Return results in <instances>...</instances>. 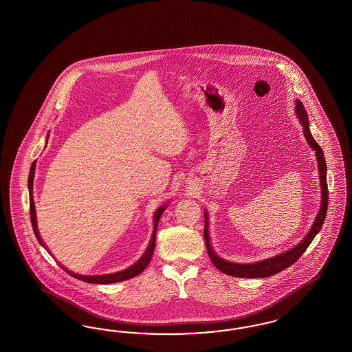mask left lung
Instances as JSON below:
<instances>
[{
	"label": "left lung",
	"instance_id": "1",
	"mask_svg": "<svg viewBox=\"0 0 352 352\" xmlns=\"http://www.w3.org/2000/svg\"><path fill=\"white\" fill-rule=\"evenodd\" d=\"M296 116L299 120L302 128H303V134L305 138L307 140L309 147L315 151L316 155V160H318V166H319L320 177V190H321V204H320V210L314 224L309 230V234H306V237L297 244L293 246L292 249H288L280 254L267 259H262L258 262L253 263H234V262H228L224 261L223 258H219L214 253L212 246H210V236H209V222H208V212L204 210V217H205V228H204V239H205V244L208 249V254L210 261L213 262L214 266L217 267L221 272H223L226 275L234 277H245V278H262V277L272 276L276 275L277 272L284 271L285 268L292 266L294 262L298 261L299 256H302L306 249L309 248V244L312 243V240L315 239V236L318 234L321 226L324 223L327 210H328V183H327V162L324 157V152L316 143V140L312 137L311 131H309V115L305 109V107L302 104L300 100H296Z\"/></svg>",
	"mask_w": 352,
	"mask_h": 352
}]
</instances>
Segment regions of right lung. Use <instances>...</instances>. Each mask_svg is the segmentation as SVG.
<instances>
[{"label":"right lung","mask_w":352,"mask_h":352,"mask_svg":"<svg viewBox=\"0 0 352 352\" xmlns=\"http://www.w3.org/2000/svg\"><path fill=\"white\" fill-rule=\"evenodd\" d=\"M49 138V137H47ZM34 169H36V161H33L32 166H31V170H30V177H28V190H30V208H31V222H32L33 232L36 234L38 243L45 248L43 241H41V237L38 234V230H37V219H36V209H34V201H33V178H34ZM168 208V204H164L161 205L160 208L155 212V226H153V234L151 237V241H149V245L146 249V253L143 256H140L138 262H135L133 266L128 267L122 271H118V272H113V274H104V275H78V274H74L72 271H68L65 270L71 276L76 277L81 281H85V283H90V284H112V283H120V281H124V280H128L131 277L138 276L139 274H142L144 271V268L148 266L151 259H152V254L155 252V245H156V230H157V223L160 221L161 214L165 212V209Z\"/></svg>","instance_id":"right-lung-1"}]
</instances>
